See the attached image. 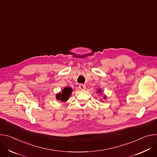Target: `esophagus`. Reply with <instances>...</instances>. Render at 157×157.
I'll list each match as a JSON object with an SVG mask.
<instances>
[{
  "label": "esophagus",
  "instance_id": "obj_1",
  "mask_svg": "<svg viewBox=\"0 0 157 157\" xmlns=\"http://www.w3.org/2000/svg\"><path fill=\"white\" fill-rule=\"evenodd\" d=\"M78 88H79L80 89H81V90H84V89H85V88H86V85H84V84H80V85H78Z\"/></svg>",
  "mask_w": 157,
  "mask_h": 157
}]
</instances>
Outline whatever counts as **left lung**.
<instances>
[{
  "label": "left lung",
  "mask_w": 157,
  "mask_h": 157,
  "mask_svg": "<svg viewBox=\"0 0 157 157\" xmlns=\"http://www.w3.org/2000/svg\"><path fill=\"white\" fill-rule=\"evenodd\" d=\"M97 92H98V93H99V94H100V93H101V89H98V91H97ZM103 98H104V99H106V97H105V96H104V97H103Z\"/></svg>",
  "instance_id": "obj_1"
}]
</instances>
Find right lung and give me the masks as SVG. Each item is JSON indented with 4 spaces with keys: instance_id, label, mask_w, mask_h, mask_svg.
<instances>
[{
    "instance_id": "obj_1",
    "label": "right lung",
    "mask_w": 157,
    "mask_h": 157,
    "mask_svg": "<svg viewBox=\"0 0 157 157\" xmlns=\"http://www.w3.org/2000/svg\"><path fill=\"white\" fill-rule=\"evenodd\" d=\"M72 92V88L67 86V87L63 89L62 93L60 92L56 95V98L57 100H60L62 101H66L69 98V97L71 96Z\"/></svg>"
}]
</instances>
